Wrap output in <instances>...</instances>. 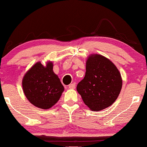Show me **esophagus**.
I'll use <instances>...</instances> for the list:
<instances>
[{"label": "esophagus", "mask_w": 147, "mask_h": 147, "mask_svg": "<svg viewBox=\"0 0 147 147\" xmlns=\"http://www.w3.org/2000/svg\"><path fill=\"white\" fill-rule=\"evenodd\" d=\"M69 89H75L76 88V83H75V82L70 84V85H69Z\"/></svg>", "instance_id": "obj_1"}]
</instances>
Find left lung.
<instances>
[{
	"mask_svg": "<svg viewBox=\"0 0 147 147\" xmlns=\"http://www.w3.org/2000/svg\"><path fill=\"white\" fill-rule=\"evenodd\" d=\"M122 87L118 69L109 59L92 54L86 61L84 78L77 85V91L91 110L99 111L111 105Z\"/></svg>",
	"mask_w": 147,
	"mask_h": 147,
	"instance_id": "1",
	"label": "left lung"
}]
</instances>
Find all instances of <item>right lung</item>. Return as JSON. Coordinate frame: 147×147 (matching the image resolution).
Wrapping results in <instances>:
<instances>
[{"label":"right lung","mask_w":147,"mask_h":147,"mask_svg":"<svg viewBox=\"0 0 147 147\" xmlns=\"http://www.w3.org/2000/svg\"><path fill=\"white\" fill-rule=\"evenodd\" d=\"M53 68L52 62H48L46 66L38 62L26 72L23 78V90L26 98L41 109H49L53 106L65 90Z\"/></svg>","instance_id":"obj_1"}]
</instances>
